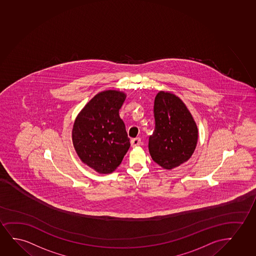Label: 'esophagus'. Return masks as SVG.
I'll return each mask as SVG.
<instances>
[{"label":"esophagus","mask_w":256,"mask_h":256,"mask_svg":"<svg viewBox=\"0 0 256 256\" xmlns=\"http://www.w3.org/2000/svg\"><path fill=\"white\" fill-rule=\"evenodd\" d=\"M140 138H134V139L131 140V142H130V143H131V146H139L140 144Z\"/></svg>","instance_id":"34e87169"}]
</instances>
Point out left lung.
I'll return each mask as SVG.
<instances>
[{
	"mask_svg": "<svg viewBox=\"0 0 256 256\" xmlns=\"http://www.w3.org/2000/svg\"><path fill=\"white\" fill-rule=\"evenodd\" d=\"M156 128L148 140L150 156L165 170H173L190 160L198 140L192 114L179 97L160 91L154 99Z\"/></svg>",
	"mask_w": 256,
	"mask_h": 256,
	"instance_id": "obj_1",
	"label": "left lung"
}]
</instances>
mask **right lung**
<instances>
[{
    "mask_svg": "<svg viewBox=\"0 0 256 256\" xmlns=\"http://www.w3.org/2000/svg\"><path fill=\"white\" fill-rule=\"evenodd\" d=\"M126 94L106 90L86 103L74 123L72 140L82 162L100 174H111L130 148L119 110Z\"/></svg>",
    "mask_w": 256,
    "mask_h": 256,
    "instance_id": "1",
    "label": "right lung"
}]
</instances>
